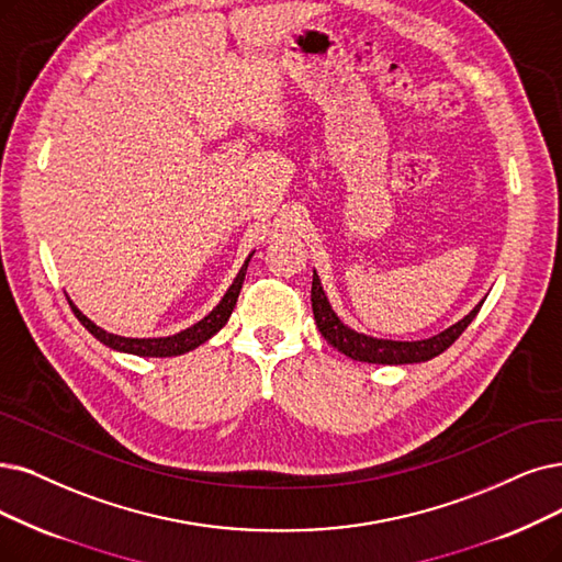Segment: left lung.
<instances>
[{
	"instance_id": "obj_1",
	"label": "left lung",
	"mask_w": 562,
	"mask_h": 562,
	"mask_svg": "<svg viewBox=\"0 0 562 562\" xmlns=\"http://www.w3.org/2000/svg\"><path fill=\"white\" fill-rule=\"evenodd\" d=\"M311 306H313V318H316V325L325 336V341L339 352H344L346 357L357 359V362H369V364H417V362H426V359H434L450 348L463 334V329L473 323L482 302L452 327H447L445 331L431 336V339H422V341L373 339V336L359 334L348 325H344L327 302V295L321 285L316 269H313V283H311Z\"/></svg>"
}]
</instances>
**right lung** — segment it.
<instances>
[{"instance_id":"add662e5","label":"right lung","mask_w":562,"mask_h":562,"mask_svg":"<svg viewBox=\"0 0 562 562\" xmlns=\"http://www.w3.org/2000/svg\"><path fill=\"white\" fill-rule=\"evenodd\" d=\"M254 256V254H251ZM251 256L244 260L239 274L235 277L233 285L226 290V295H223V300L207 313V316L203 321H198L195 325L177 331L172 336H159V339H128V336H120V334H110L105 329H101L99 325H94L92 321H89L85 313L69 300V306L71 311L76 313V318L82 323V327L94 336V339H99L103 346L112 348V350H120V352H131V355H140V357H175V355H184L193 348H198L200 344H205L207 339H212V336L228 323L231 313L237 304V297H239V290H241V283H244V277H246V267H249V260Z\"/></svg>"}]
</instances>
